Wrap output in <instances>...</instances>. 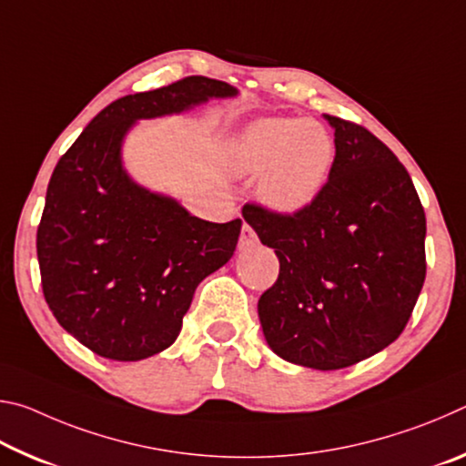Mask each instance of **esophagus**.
I'll list each match as a JSON object with an SVG mask.
<instances>
[{
  "instance_id": "obj_1",
  "label": "esophagus",
  "mask_w": 466,
  "mask_h": 466,
  "mask_svg": "<svg viewBox=\"0 0 466 466\" xmlns=\"http://www.w3.org/2000/svg\"><path fill=\"white\" fill-rule=\"evenodd\" d=\"M257 242H258V238H257L255 230H252V228H250L248 224H244V226H242V232H240V244H238L240 250L255 247Z\"/></svg>"
}]
</instances>
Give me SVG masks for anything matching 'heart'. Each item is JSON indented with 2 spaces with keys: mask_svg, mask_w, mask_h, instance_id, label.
<instances>
[{
  "mask_svg": "<svg viewBox=\"0 0 466 466\" xmlns=\"http://www.w3.org/2000/svg\"><path fill=\"white\" fill-rule=\"evenodd\" d=\"M230 175L257 178L267 209L298 216L319 199L335 162V139L325 125L298 116H269L244 125L228 141Z\"/></svg>",
  "mask_w": 466,
  "mask_h": 466,
  "instance_id": "b5f03b06",
  "label": "heart"
}]
</instances>
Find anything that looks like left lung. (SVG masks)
Wrapping results in <instances>:
<instances>
[{"label":"left lung","instance_id":"left-lung-1","mask_svg":"<svg viewBox=\"0 0 466 466\" xmlns=\"http://www.w3.org/2000/svg\"><path fill=\"white\" fill-rule=\"evenodd\" d=\"M322 116L335 162L319 199L298 216L257 205L242 216L279 258L278 281L258 299L267 345L291 364L341 370L403 333L425 279V214L380 139Z\"/></svg>","mask_w":466,"mask_h":466}]
</instances>
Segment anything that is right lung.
<instances>
[{"mask_svg": "<svg viewBox=\"0 0 466 466\" xmlns=\"http://www.w3.org/2000/svg\"><path fill=\"white\" fill-rule=\"evenodd\" d=\"M234 96V86L201 76L129 94L102 108L55 167L36 232L43 294L98 356L139 361L175 343L197 286L230 261L242 228L139 185L125 168V137L137 121Z\"/></svg>", "mask_w": 466, "mask_h": 466, "instance_id": "1", "label": "right lung"}]
</instances>
